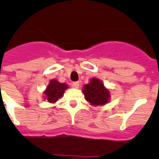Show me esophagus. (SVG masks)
I'll list each match as a JSON object with an SVG mask.
<instances>
[{"instance_id":"34e87169","label":"esophagus","mask_w":159,"mask_h":159,"mask_svg":"<svg viewBox=\"0 0 159 159\" xmlns=\"http://www.w3.org/2000/svg\"><path fill=\"white\" fill-rule=\"evenodd\" d=\"M72 86L75 88H78L79 87H80V83H79L78 81H76V82H73Z\"/></svg>"}]
</instances>
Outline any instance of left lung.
I'll list each match as a JSON object with an SVG mask.
<instances>
[{"mask_svg":"<svg viewBox=\"0 0 159 159\" xmlns=\"http://www.w3.org/2000/svg\"><path fill=\"white\" fill-rule=\"evenodd\" d=\"M83 93L88 102L93 106L106 104L110 98L109 91L103 86L99 79L93 78L84 86Z\"/></svg>","mask_w":159,"mask_h":159,"instance_id":"left-lung-1","label":"left lung"}]
</instances>
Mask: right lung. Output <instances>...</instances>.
I'll return each instance as SVG.
<instances>
[{
  "mask_svg": "<svg viewBox=\"0 0 159 159\" xmlns=\"http://www.w3.org/2000/svg\"><path fill=\"white\" fill-rule=\"evenodd\" d=\"M67 88V85L66 84H61L57 80H52L44 92L46 99L49 102H56L63 96Z\"/></svg>",
  "mask_w": 159,
  "mask_h": 159,
  "instance_id": "right-lung-1",
  "label": "right lung"
}]
</instances>
